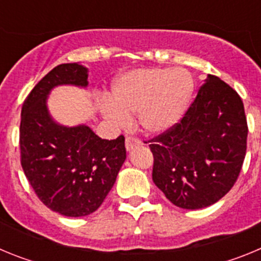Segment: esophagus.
<instances>
[{
  "mask_svg": "<svg viewBox=\"0 0 261 261\" xmlns=\"http://www.w3.org/2000/svg\"><path fill=\"white\" fill-rule=\"evenodd\" d=\"M140 144H141V141H140L138 138H135V137H126L125 138V147L128 151H130L133 147L138 146Z\"/></svg>",
  "mask_w": 261,
  "mask_h": 261,
  "instance_id": "1",
  "label": "esophagus"
}]
</instances>
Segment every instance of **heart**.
Returning <instances> with one entry per match:
<instances>
[{"label": "heart", "instance_id": "1", "mask_svg": "<svg viewBox=\"0 0 261 261\" xmlns=\"http://www.w3.org/2000/svg\"><path fill=\"white\" fill-rule=\"evenodd\" d=\"M193 93V78L184 69H132L116 78L100 112L114 124H125L136 115L147 135H162L183 116Z\"/></svg>", "mask_w": 261, "mask_h": 261}]
</instances>
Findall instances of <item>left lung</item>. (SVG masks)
I'll use <instances>...</instances> for the list:
<instances>
[{
    "instance_id": "8db88e82",
    "label": "left lung",
    "mask_w": 261,
    "mask_h": 261,
    "mask_svg": "<svg viewBox=\"0 0 261 261\" xmlns=\"http://www.w3.org/2000/svg\"><path fill=\"white\" fill-rule=\"evenodd\" d=\"M247 133L241 96L208 74L180 123L151 140L153 181L179 208H206L238 179Z\"/></svg>"
}]
</instances>
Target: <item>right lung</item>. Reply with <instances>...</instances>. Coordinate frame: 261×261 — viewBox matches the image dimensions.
<instances>
[{
  "label": "right lung",
  "instance_id": "add662e5",
  "mask_svg": "<svg viewBox=\"0 0 261 261\" xmlns=\"http://www.w3.org/2000/svg\"><path fill=\"white\" fill-rule=\"evenodd\" d=\"M78 62L53 68L26 98L20 112V163L39 199L50 211L84 217L102 205L126 158L125 138L102 140L86 124L57 123L47 99L57 86H89Z\"/></svg>",
  "mask_w": 261,
  "mask_h": 261
}]
</instances>
